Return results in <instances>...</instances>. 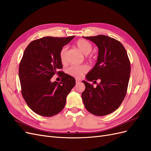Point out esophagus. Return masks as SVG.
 Masks as SVG:
<instances>
[{"label": "esophagus", "mask_w": 151, "mask_h": 151, "mask_svg": "<svg viewBox=\"0 0 151 151\" xmlns=\"http://www.w3.org/2000/svg\"><path fill=\"white\" fill-rule=\"evenodd\" d=\"M76 84H78V83L80 82V81L78 80V79H76Z\"/></svg>", "instance_id": "obj_1"}]
</instances>
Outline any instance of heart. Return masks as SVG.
Masks as SVG:
<instances>
[{
    "instance_id": "heart-1",
    "label": "heart",
    "mask_w": 151,
    "mask_h": 151,
    "mask_svg": "<svg viewBox=\"0 0 151 151\" xmlns=\"http://www.w3.org/2000/svg\"><path fill=\"white\" fill-rule=\"evenodd\" d=\"M76 45L82 52L86 55V59L89 62L94 61L96 59V55L95 54H91L93 46L92 44L85 39L78 40ZM67 47L65 46L61 48L59 52V59L62 64H65L67 62ZM89 70V67L86 65H72L67 69V74L74 77L76 79H81L84 76V74Z\"/></svg>"
}]
</instances>
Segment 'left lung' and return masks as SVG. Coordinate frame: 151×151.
<instances>
[{
	"mask_svg": "<svg viewBox=\"0 0 151 151\" xmlns=\"http://www.w3.org/2000/svg\"><path fill=\"white\" fill-rule=\"evenodd\" d=\"M99 49L97 61L86 76L89 81L101 82L96 88L87 81L82 97L87 110L97 116L107 115L121 106L126 95L131 74V63L126 50L115 39L99 35L84 37Z\"/></svg>",
	"mask_w": 151,
	"mask_h": 151,
	"instance_id": "1",
	"label": "left lung"
}]
</instances>
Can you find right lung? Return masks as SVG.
<instances>
[{"label":"right lung","mask_w":151,"mask_h":151,"mask_svg":"<svg viewBox=\"0 0 151 151\" xmlns=\"http://www.w3.org/2000/svg\"><path fill=\"white\" fill-rule=\"evenodd\" d=\"M74 37H44L32 41L24 50L19 68L21 93L29 108L40 116L59 113L76 84L73 77L59 70L63 67L60 50ZM56 73L62 77L60 83L50 82Z\"/></svg>","instance_id":"right-lung-1"}]
</instances>
